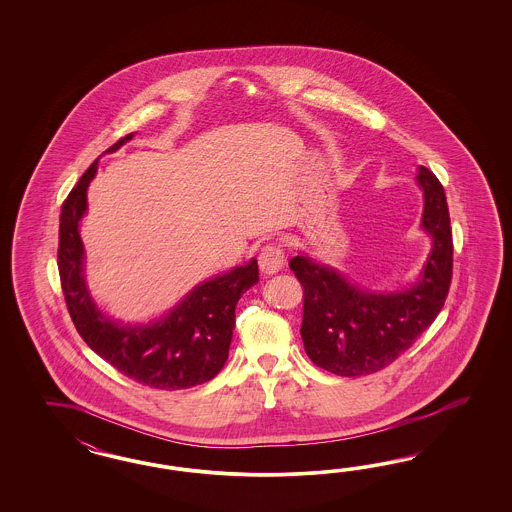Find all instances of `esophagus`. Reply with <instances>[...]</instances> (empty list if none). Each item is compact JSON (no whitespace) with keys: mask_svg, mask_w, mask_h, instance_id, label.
I'll return each instance as SVG.
<instances>
[{"mask_svg":"<svg viewBox=\"0 0 512 512\" xmlns=\"http://www.w3.org/2000/svg\"><path fill=\"white\" fill-rule=\"evenodd\" d=\"M259 266L268 276L276 274L285 266V251L278 244H266L259 253Z\"/></svg>","mask_w":512,"mask_h":512,"instance_id":"obj_1","label":"esophagus"}]
</instances>
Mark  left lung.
I'll list each match as a JSON object with an SVG mask.
<instances>
[{
	"label": "left lung",
	"mask_w": 512,
	"mask_h": 512,
	"mask_svg": "<svg viewBox=\"0 0 512 512\" xmlns=\"http://www.w3.org/2000/svg\"><path fill=\"white\" fill-rule=\"evenodd\" d=\"M417 180L424 189L422 227L432 234L434 248L413 289L373 295L308 257L289 261L304 291V349L326 372L357 377L387 368L434 323L447 300L454 251L447 197L426 167H420Z\"/></svg>",
	"instance_id": "1"
}]
</instances>
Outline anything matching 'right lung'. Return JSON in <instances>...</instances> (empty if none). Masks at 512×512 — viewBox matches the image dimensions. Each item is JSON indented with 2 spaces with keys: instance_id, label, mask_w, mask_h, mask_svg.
Returning a JSON list of instances; mask_svg holds the SVG:
<instances>
[{
  "instance_id": "add662e5",
  "label": "right lung",
  "mask_w": 512,
  "mask_h": 512,
  "mask_svg": "<svg viewBox=\"0 0 512 512\" xmlns=\"http://www.w3.org/2000/svg\"><path fill=\"white\" fill-rule=\"evenodd\" d=\"M131 137L125 135L107 152H116ZM95 172L97 161L80 176L60 214L58 270L78 334L112 368L146 387L180 390L214 379L229 358L236 302L259 281L257 261L204 281L154 325H116L95 308L82 276L78 221L86 212V189Z\"/></svg>"
}]
</instances>
